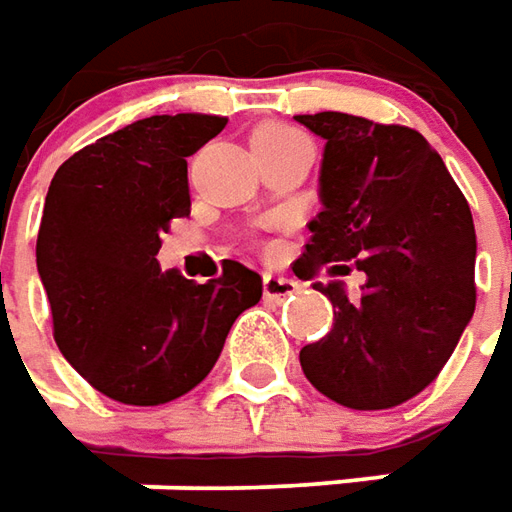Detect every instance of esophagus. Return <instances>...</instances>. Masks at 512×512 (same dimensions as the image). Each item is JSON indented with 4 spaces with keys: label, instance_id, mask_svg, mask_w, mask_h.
Returning <instances> with one entry per match:
<instances>
[{
    "label": "esophagus",
    "instance_id": "34e87169",
    "mask_svg": "<svg viewBox=\"0 0 512 512\" xmlns=\"http://www.w3.org/2000/svg\"><path fill=\"white\" fill-rule=\"evenodd\" d=\"M297 289H300V286H297L294 280H289V277H277V274H266V277H263V297L272 300V303L286 300V297H291Z\"/></svg>",
    "mask_w": 512,
    "mask_h": 512
}]
</instances>
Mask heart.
<instances>
[{
	"label": "heart",
	"instance_id": "b5f03b06",
	"mask_svg": "<svg viewBox=\"0 0 512 512\" xmlns=\"http://www.w3.org/2000/svg\"><path fill=\"white\" fill-rule=\"evenodd\" d=\"M249 150L255 155V161H266L272 155L291 150H311V141L300 130L286 127V124H260L249 135Z\"/></svg>",
	"mask_w": 512,
	"mask_h": 512
}]
</instances>
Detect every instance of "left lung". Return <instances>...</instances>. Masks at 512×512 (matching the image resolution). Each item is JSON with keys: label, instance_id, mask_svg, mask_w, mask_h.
Returning a JSON list of instances; mask_svg holds the SVG:
<instances>
[{"label": "left lung", "instance_id": "left-lung-1", "mask_svg": "<svg viewBox=\"0 0 512 512\" xmlns=\"http://www.w3.org/2000/svg\"><path fill=\"white\" fill-rule=\"evenodd\" d=\"M326 138L306 252L291 263L323 291L334 326L303 345L311 385L354 411H385L425 391L476 309V229L462 189L422 135L348 113L294 115ZM320 271L332 280L317 281ZM360 271V295L343 273Z\"/></svg>", "mask_w": 512, "mask_h": 512}]
</instances>
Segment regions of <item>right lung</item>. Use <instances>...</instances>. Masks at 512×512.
Segmentation results:
<instances>
[{"instance_id": "add662e5", "label": "right lung", "mask_w": 512, "mask_h": 512, "mask_svg": "<svg viewBox=\"0 0 512 512\" xmlns=\"http://www.w3.org/2000/svg\"><path fill=\"white\" fill-rule=\"evenodd\" d=\"M223 127V115H152L70 155L50 181L36 266L53 340L113 402L147 408L189 394L263 294L238 260L209 283L161 274L155 260L169 223L189 218L186 158Z\"/></svg>"}]
</instances>
